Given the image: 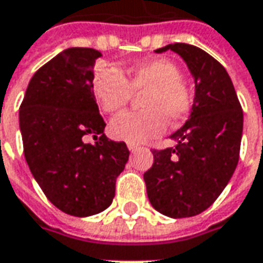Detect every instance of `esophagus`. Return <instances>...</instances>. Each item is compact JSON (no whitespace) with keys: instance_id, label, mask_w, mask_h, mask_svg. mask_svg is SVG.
Segmentation results:
<instances>
[{"instance_id":"obj_1","label":"esophagus","mask_w":263,"mask_h":263,"mask_svg":"<svg viewBox=\"0 0 263 263\" xmlns=\"http://www.w3.org/2000/svg\"><path fill=\"white\" fill-rule=\"evenodd\" d=\"M127 146H128V151H130V152H136L137 149H140V147L137 146V145H135V143H128Z\"/></svg>"}]
</instances>
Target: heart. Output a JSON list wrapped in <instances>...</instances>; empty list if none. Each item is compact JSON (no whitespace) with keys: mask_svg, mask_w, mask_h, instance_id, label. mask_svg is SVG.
I'll return each mask as SVG.
<instances>
[{"mask_svg":"<svg viewBox=\"0 0 263 263\" xmlns=\"http://www.w3.org/2000/svg\"><path fill=\"white\" fill-rule=\"evenodd\" d=\"M142 96L140 112H126L111 121V135L128 143H145L165 132L167 120H184L193 106V92L183 80V71L174 61L155 58L133 67L126 76L108 66L96 71L93 95L106 114L123 111L133 93Z\"/></svg>","mask_w":263,"mask_h":263,"instance_id":"heart-1","label":"heart"}]
</instances>
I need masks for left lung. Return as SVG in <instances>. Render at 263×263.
<instances>
[{"label":"left lung","instance_id":"left-lung-1","mask_svg":"<svg viewBox=\"0 0 263 263\" xmlns=\"http://www.w3.org/2000/svg\"><path fill=\"white\" fill-rule=\"evenodd\" d=\"M195 77V101L186 124L171 135L176 147L154 149L143 174L149 202L171 218L195 217L226 189L240 157L243 109L227 70L203 49L171 44Z\"/></svg>","mask_w":263,"mask_h":263}]
</instances>
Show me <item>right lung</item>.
I'll return each mask as SVG.
<instances>
[{"label": "right lung", "mask_w": 263, "mask_h": 263, "mask_svg": "<svg viewBox=\"0 0 263 263\" xmlns=\"http://www.w3.org/2000/svg\"><path fill=\"white\" fill-rule=\"evenodd\" d=\"M101 52L68 48L36 71L18 111L23 152L48 200L73 217L111 205L116 180L128 161L124 142L109 140L93 95ZM92 136L95 144H87Z\"/></svg>", "instance_id": "right-lung-1"}]
</instances>
